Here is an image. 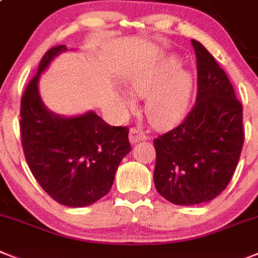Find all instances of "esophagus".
<instances>
[{
  "label": "esophagus",
  "mask_w": 258,
  "mask_h": 258,
  "mask_svg": "<svg viewBox=\"0 0 258 258\" xmlns=\"http://www.w3.org/2000/svg\"><path fill=\"white\" fill-rule=\"evenodd\" d=\"M128 139L131 144H136V143L143 142V140H147L148 139V136H147L144 133H142V131H139V130L131 128L130 130Z\"/></svg>",
  "instance_id": "obj_1"
}]
</instances>
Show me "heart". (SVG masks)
Here are the masks:
<instances>
[{"label": "heart", "instance_id": "b5f03b06", "mask_svg": "<svg viewBox=\"0 0 258 258\" xmlns=\"http://www.w3.org/2000/svg\"><path fill=\"white\" fill-rule=\"evenodd\" d=\"M130 93H122L123 109L134 110L135 98H146L144 112L156 128L178 124L189 111L194 93L191 73L179 68L176 56H165L138 69L128 77Z\"/></svg>", "mask_w": 258, "mask_h": 258}]
</instances>
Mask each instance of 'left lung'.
Returning <instances> with one entry per match:
<instances>
[{
    "label": "left lung",
    "mask_w": 258,
    "mask_h": 258,
    "mask_svg": "<svg viewBox=\"0 0 258 258\" xmlns=\"http://www.w3.org/2000/svg\"><path fill=\"white\" fill-rule=\"evenodd\" d=\"M198 68L196 105L183 123L153 140V181L166 201L191 206L226 189L244 143L243 106L226 72L199 42L191 40Z\"/></svg>",
    "instance_id": "obj_1"
}]
</instances>
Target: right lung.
<instances>
[{"instance_id":"add662e5","label":"right lung","mask_w":258,"mask_h":258,"mask_svg":"<svg viewBox=\"0 0 258 258\" xmlns=\"http://www.w3.org/2000/svg\"><path fill=\"white\" fill-rule=\"evenodd\" d=\"M67 51L66 45L53 47L39 62L21 102V135L26 161L43 190L60 205L85 207L110 191L131 146L128 130L107 124L93 110L66 116L44 105L40 76Z\"/></svg>"}]
</instances>
